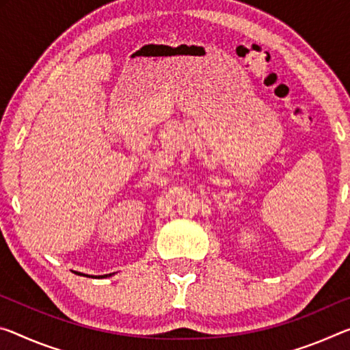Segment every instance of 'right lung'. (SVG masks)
<instances>
[{
  "mask_svg": "<svg viewBox=\"0 0 350 350\" xmlns=\"http://www.w3.org/2000/svg\"><path fill=\"white\" fill-rule=\"evenodd\" d=\"M109 275H112V274H109ZM101 277H103V275H101Z\"/></svg>",
  "mask_w": 350,
  "mask_h": 350,
  "instance_id": "obj_1",
  "label": "right lung"
}]
</instances>
